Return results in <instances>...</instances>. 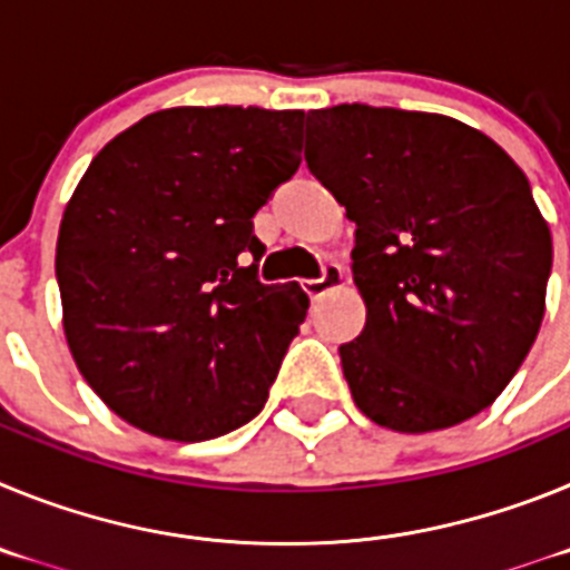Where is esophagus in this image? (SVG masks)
<instances>
[{"mask_svg": "<svg viewBox=\"0 0 570 570\" xmlns=\"http://www.w3.org/2000/svg\"><path fill=\"white\" fill-rule=\"evenodd\" d=\"M342 279H345V274H342L340 265H325L322 268V276L320 279H305L302 282V291L311 296V299H320V296H325L328 291L340 288Z\"/></svg>", "mask_w": 570, "mask_h": 570, "instance_id": "obj_1", "label": "esophagus"}]
</instances>
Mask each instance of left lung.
Returning <instances> with one entry per match:
<instances>
[{
  "mask_svg": "<svg viewBox=\"0 0 570 570\" xmlns=\"http://www.w3.org/2000/svg\"><path fill=\"white\" fill-rule=\"evenodd\" d=\"M305 163L356 225L365 328L340 345L356 407L425 434L505 391L540 334L551 230L520 165L451 116L311 110Z\"/></svg>",
  "mask_w": 570,
  "mask_h": 570,
  "instance_id": "left-lung-1",
  "label": "left lung"
}]
</instances>
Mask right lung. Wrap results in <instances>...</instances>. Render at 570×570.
<instances>
[{
    "mask_svg": "<svg viewBox=\"0 0 570 570\" xmlns=\"http://www.w3.org/2000/svg\"><path fill=\"white\" fill-rule=\"evenodd\" d=\"M302 119L230 105L156 110L79 179L57 239L65 340L130 425L214 440L268 400L308 296L296 282L256 279L265 245L254 214L299 168Z\"/></svg>",
    "mask_w": 570,
    "mask_h": 570,
    "instance_id": "1",
    "label": "right lung"
}]
</instances>
